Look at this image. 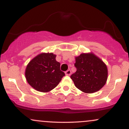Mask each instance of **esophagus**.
<instances>
[{
    "label": "esophagus",
    "mask_w": 129,
    "mask_h": 129,
    "mask_svg": "<svg viewBox=\"0 0 129 129\" xmlns=\"http://www.w3.org/2000/svg\"><path fill=\"white\" fill-rule=\"evenodd\" d=\"M71 73H72V72H71L70 70H67L66 72V75H67V76H70L71 75Z\"/></svg>",
    "instance_id": "esophagus-1"
}]
</instances>
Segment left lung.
I'll return each instance as SVG.
<instances>
[{
	"instance_id": "obj_1",
	"label": "left lung",
	"mask_w": 129,
	"mask_h": 129,
	"mask_svg": "<svg viewBox=\"0 0 129 129\" xmlns=\"http://www.w3.org/2000/svg\"><path fill=\"white\" fill-rule=\"evenodd\" d=\"M76 72L70 76L78 89L92 93L100 90L107 79V68L93 54H81L76 57Z\"/></svg>"
}]
</instances>
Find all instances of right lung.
Returning a JSON list of instances; mask_svg holds the SVG:
<instances>
[{"label": "right lung", "instance_id": "add662e5", "mask_svg": "<svg viewBox=\"0 0 129 129\" xmlns=\"http://www.w3.org/2000/svg\"><path fill=\"white\" fill-rule=\"evenodd\" d=\"M53 53H42L29 62L25 70L27 82L33 88L41 92H48L58 85L64 72Z\"/></svg>", "mask_w": 129, "mask_h": 129}]
</instances>
